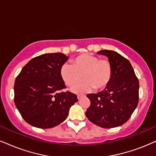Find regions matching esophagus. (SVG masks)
Segmentation results:
<instances>
[{
    "label": "esophagus",
    "instance_id": "1",
    "mask_svg": "<svg viewBox=\"0 0 156 156\" xmlns=\"http://www.w3.org/2000/svg\"><path fill=\"white\" fill-rule=\"evenodd\" d=\"M82 98H83V96H81V95H78V101H80V100Z\"/></svg>",
    "mask_w": 156,
    "mask_h": 156
}]
</instances>
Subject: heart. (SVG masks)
Wrapping results in <instances>:
<instances>
[{"label": "heart", "instance_id": "1", "mask_svg": "<svg viewBox=\"0 0 156 156\" xmlns=\"http://www.w3.org/2000/svg\"><path fill=\"white\" fill-rule=\"evenodd\" d=\"M84 80L71 88L76 94H83L94 88L101 90L108 86L113 76V67L105 59L84 53L74 58L72 65L65 63L60 68V76L67 86H72L81 78Z\"/></svg>", "mask_w": 156, "mask_h": 156}]
</instances>
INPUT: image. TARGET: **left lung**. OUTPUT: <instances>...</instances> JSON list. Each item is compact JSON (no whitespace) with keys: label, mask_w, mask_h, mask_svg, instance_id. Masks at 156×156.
<instances>
[{"label":"left lung","mask_w":156,"mask_h":156,"mask_svg":"<svg viewBox=\"0 0 156 156\" xmlns=\"http://www.w3.org/2000/svg\"><path fill=\"white\" fill-rule=\"evenodd\" d=\"M109 58L113 67L110 83L101 92L87 94L90 105L86 116L94 125L113 128L125 124L139 101V81L129 61L113 50L97 52Z\"/></svg>","instance_id":"obj_1"}]
</instances>
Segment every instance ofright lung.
Masks as SVG:
<instances>
[{
    "label": "right lung",
    "mask_w": 156,
    "mask_h": 156,
    "mask_svg": "<svg viewBox=\"0 0 156 156\" xmlns=\"http://www.w3.org/2000/svg\"><path fill=\"white\" fill-rule=\"evenodd\" d=\"M69 59L62 53H47L31 59L16 77L14 102L21 117L35 127L47 129L60 125L78 101L66 88L60 68Z\"/></svg>",
    "instance_id": "1"
}]
</instances>
